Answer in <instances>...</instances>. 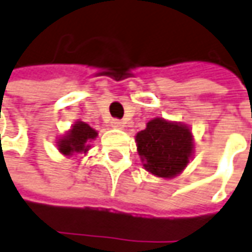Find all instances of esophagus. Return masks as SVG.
I'll return each mask as SVG.
<instances>
[{
  "label": "esophagus",
  "instance_id": "1",
  "mask_svg": "<svg viewBox=\"0 0 252 252\" xmlns=\"http://www.w3.org/2000/svg\"><path fill=\"white\" fill-rule=\"evenodd\" d=\"M112 126L113 128H119V129H123V128H124V123H123V121H120V120H113Z\"/></svg>",
  "mask_w": 252,
  "mask_h": 252
}]
</instances>
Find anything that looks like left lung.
<instances>
[{
  "instance_id": "1",
  "label": "left lung",
  "mask_w": 252,
  "mask_h": 252,
  "mask_svg": "<svg viewBox=\"0 0 252 252\" xmlns=\"http://www.w3.org/2000/svg\"><path fill=\"white\" fill-rule=\"evenodd\" d=\"M135 142L143 168L162 179L182 174L194 156L190 126L162 117L150 120L146 128L135 135Z\"/></svg>"
}]
</instances>
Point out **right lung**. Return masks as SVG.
Returning a JSON list of instances; mask_svg holds the SVG:
<instances>
[{
    "label": "right lung",
    "mask_w": 252,
    "mask_h": 252,
    "mask_svg": "<svg viewBox=\"0 0 252 252\" xmlns=\"http://www.w3.org/2000/svg\"><path fill=\"white\" fill-rule=\"evenodd\" d=\"M97 131L81 120L76 121L70 129L58 138L56 146L62 156L71 157L76 155H87L92 142L96 139Z\"/></svg>",
    "instance_id": "add662e5"
}]
</instances>
